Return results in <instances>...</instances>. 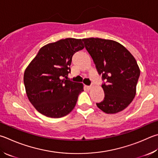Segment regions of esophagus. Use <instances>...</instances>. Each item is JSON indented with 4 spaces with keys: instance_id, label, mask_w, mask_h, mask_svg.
Here are the masks:
<instances>
[{
    "instance_id": "34e87169",
    "label": "esophagus",
    "mask_w": 158,
    "mask_h": 158,
    "mask_svg": "<svg viewBox=\"0 0 158 158\" xmlns=\"http://www.w3.org/2000/svg\"><path fill=\"white\" fill-rule=\"evenodd\" d=\"M93 85H90V86H88V88L89 89V90H90V89L93 88Z\"/></svg>"
}]
</instances>
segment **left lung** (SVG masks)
Listing matches in <instances>:
<instances>
[{"instance_id":"obj_1","label":"left lung","mask_w":158,"mask_h":158,"mask_svg":"<svg viewBox=\"0 0 158 158\" xmlns=\"http://www.w3.org/2000/svg\"><path fill=\"white\" fill-rule=\"evenodd\" d=\"M85 49L106 84L102 87L105 97L97 103L107 114L119 113L127 108L136 94L140 70L134 56L119 43L99 38L83 39Z\"/></svg>"}]
</instances>
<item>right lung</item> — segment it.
I'll return each instance as SVG.
<instances>
[{
	"label": "right lung",
	"mask_w": 158,
	"mask_h": 158,
	"mask_svg": "<svg viewBox=\"0 0 158 158\" xmlns=\"http://www.w3.org/2000/svg\"><path fill=\"white\" fill-rule=\"evenodd\" d=\"M84 48L81 39H61L42 47L28 65L23 77L25 91L40 113L59 118L73 110L84 85L68 75L73 54Z\"/></svg>",
	"instance_id": "obj_1"
}]
</instances>
